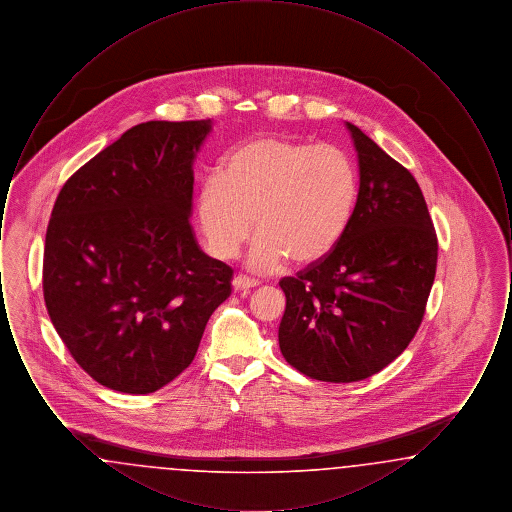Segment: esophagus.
<instances>
[{"label":"esophagus","instance_id":"obj_1","mask_svg":"<svg viewBox=\"0 0 512 512\" xmlns=\"http://www.w3.org/2000/svg\"><path fill=\"white\" fill-rule=\"evenodd\" d=\"M232 286H234V290H236V292L245 295V293H249L251 288L259 286V282H257V280H253V278H247L244 274H238V276H234Z\"/></svg>","mask_w":512,"mask_h":512}]
</instances>
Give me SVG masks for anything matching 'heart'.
Instances as JSON below:
<instances>
[{
  "mask_svg": "<svg viewBox=\"0 0 512 512\" xmlns=\"http://www.w3.org/2000/svg\"><path fill=\"white\" fill-rule=\"evenodd\" d=\"M359 174L332 144L255 136L234 147L219 174L203 180L195 215L217 259L238 253L255 224L247 263L259 272L324 259L353 219Z\"/></svg>",
  "mask_w": 512,
  "mask_h": 512,
  "instance_id": "obj_1",
  "label": "heart"
}]
</instances>
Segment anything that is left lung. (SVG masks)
<instances>
[{"mask_svg": "<svg viewBox=\"0 0 512 512\" xmlns=\"http://www.w3.org/2000/svg\"><path fill=\"white\" fill-rule=\"evenodd\" d=\"M359 194L347 232L324 259L282 278L284 359L320 382H359L397 359L422 322L438 238L413 174L345 122Z\"/></svg>", "mask_w": 512, "mask_h": 512, "instance_id": "1", "label": "left lung"}]
</instances>
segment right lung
<instances>
[{"mask_svg": "<svg viewBox=\"0 0 512 512\" xmlns=\"http://www.w3.org/2000/svg\"><path fill=\"white\" fill-rule=\"evenodd\" d=\"M213 121L126 130L67 180L44 249L49 318L109 390H161L194 361L232 268L197 244L194 161Z\"/></svg>", "mask_w": 512, "mask_h": 512, "instance_id": "obj_1", "label": "right lung"}]
</instances>
